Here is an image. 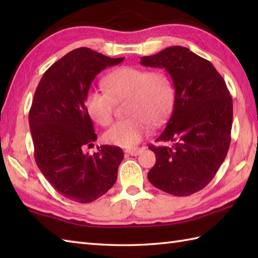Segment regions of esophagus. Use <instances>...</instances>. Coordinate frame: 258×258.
<instances>
[{
  "instance_id": "1",
  "label": "esophagus",
  "mask_w": 258,
  "mask_h": 258,
  "mask_svg": "<svg viewBox=\"0 0 258 258\" xmlns=\"http://www.w3.org/2000/svg\"><path fill=\"white\" fill-rule=\"evenodd\" d=\"M126 153H127L128 155H132V156H136L139 155L140 153L142 152V149H139V147H136V149H132V150H126L125 151Z\"/></svg>"
}]
</instances>
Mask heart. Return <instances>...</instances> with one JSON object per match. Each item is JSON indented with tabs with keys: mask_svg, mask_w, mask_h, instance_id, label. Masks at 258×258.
Here are the masks:
<instances>
[{
	"mask_svg": "<svg viewBox=\"0 0 258 258\" xmlns=\"http://www.w3.org/2000/svg\"><path fill=\"white\" fill-rule=\"evenodd\" d=\"M105 91H91L85 98L86 111L102 126L112 123L115 102L126 98L127 118L119 120L104 134V141L131 149L149 133L150 123L160 124L173 105L171 81L161 71L123 67L112 71L103 81Z\"/></svg>",
	"mask_w": 258,
	"mask_h": 258,
	"instance_id": "b5f03b06",
	"label": "heart"
}]
</instances>
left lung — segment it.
I'll list each match as a JSON object with an SVG mask.
<instances>
[{
  "instance_id": "obj_1",
  "label": "left lung",
  "mask_w": 258,
  "mask_h": 258,
  "mask_svg": "<svg viewBox=\"0 0 258 258\" xmlns=\"http://www.w3.org/2000/svg\"><path fill=\"white\" fill-rule=\"evenodd\" d=\"M141 65L165 70L175 89L172 115L156 139L172 144L149 146L156 162L147 177L165 193L194 194L215 176L231 144L233 102L227 86L211 62L183 46L143 56Z\"/></svg>"
}]
</instances>
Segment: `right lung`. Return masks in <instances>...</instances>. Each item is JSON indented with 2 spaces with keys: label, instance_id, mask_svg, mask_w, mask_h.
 I'll use <instances>...</instances> for the list:
<instances>
[{
  "label": "right lung",
  "instance_id": "1",
  "mask_svg": "<svg viewBox=\"0 0 258 258\" xmlns=\"http://www.w3.org/2000/svg\"><path fill=\"white\" fill-rule=\"evenodd\" d=\"M123 59L76 48L54 63L37 85L29 114L34 157L48 183L69 200L91 203L116 182L124 157L119 147L102 145L93 155L83 151L97 140L85 98L95 76Z\"/></svg>",
  "mask_w": 258,
  "mask_h": 258
}]
</instances>
